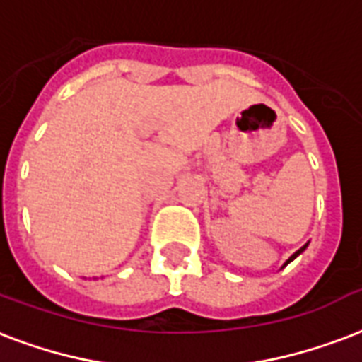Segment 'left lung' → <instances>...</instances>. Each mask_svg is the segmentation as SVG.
Returning <instances> with one entry per match:
<instances>
[{
  "mask_svg": "<svg viewBox=\"0 0 362 362\" xmlns=\"http://www.w3.org/2000/svg\"><path fill=\"white\" fill-rule=\"evenodd\" d=\"M305 247H308V245H303V247H302V248H300V250H296V252H294V255H292V256H291V258H288V260H286V262H285V266H286V264H291V262H292V260H294V258H296V256H298V255H302L303 250H305Z\"/></svg>",
  "mask_w": 362,
  "mask_h": 362,
  "instance_id": "1",
  "label": "left lung"
}]
</instances>
